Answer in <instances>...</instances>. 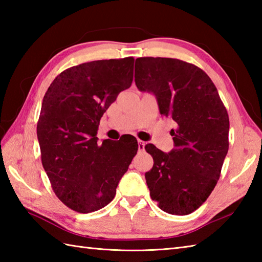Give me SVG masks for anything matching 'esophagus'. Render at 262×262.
<instances>
[{
  "label": "esophagus",
  "mask_w": 262,
  "mask_h": 262,
  "mask_svg": "<svg viewBox=\"0 0 262 262\" xmlns=\"http://www.w3.org/2000/svg\"><path fill=\"white\" fill-rule=\"evenodd\" d=\"M137 142H138V149H140L141 152H143L144 149H145V145H146V143L144 142V141H141V140H138Z\"/></svg>",
  "instance_id": "34e87169"
}]
</instances>
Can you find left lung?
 <instances>
[{"label": "left lung", "instance_id": "left-lung-1", "mask_svg": "<svg viewBox=\"0 0 262 262\" xmlns=\"http://www.w3.org/2000/svg\"><path fill=\"white\" fill-rule=\"evenodd\" d=\"M135 83L157 97L160 113L176 122L174 148L166 154L153 144V168L145 173L149 196L172 215H188L202 206L220 179L229 151L230 120L209 76L177 58L140 57Z\"/></svg>", "mask_w": 262, "mask_h": 262}]
</instances>
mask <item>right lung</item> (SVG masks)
Here are the masks:
<instances>
[{
    "mask_svg": "<svg viewBox=\"0 0 262 262\" xmlns=\"http://www.w3.org/2000/svg\"><path fill=\"white\" fill-rule=\"evenodd\" d=\"M134 58L83 63L56 76L43 97L37 124L41 163L55 194L77 213L107 206L138 149L109 140L98 144L103 113L132 85ZM120 142V140L118 141Z\"/></svg>",
    "mask_w": 262,
    "mask_h": 262,
    "instance_id": "add662e5",
    "label": "right lung"
}]
</instances>
